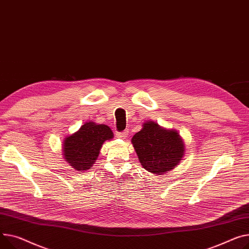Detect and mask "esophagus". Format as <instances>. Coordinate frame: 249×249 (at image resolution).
<instances>
[{"label":"esophagus","mask_w":249,"mask_h":249,"mask_svg":"<svg viewBox=\"0 0 249 249\" xmlns=\"http://www.w3.org/2000/svg\"><path fill=\"white\" fill-rule=\"evenodd\" d=\"M128 133H129L128 130H125V131H123V132H118V133H117V137L124 139V138H126V137L128 136Z\"/></svg>","instance_id":"obj_1"}]
</instances>
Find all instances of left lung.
Returning <instances> with one entry per match:
<instances>
[{"mask_svg":"<svg viewBox=\"0 0 249 249\" xmlns=\"http://www.w3.org/2000/svg\"><path fill=\"white\" fill-rule=\"evenodd\" d=\"M131 142L144 169L161 175L175 168L185 148L178 132L160 127L153 121H147Z\"/></svg>","mask_w":249,"mask_h":249,"instance_id":"left-lung-1","label":"left lung"}]
</instances>
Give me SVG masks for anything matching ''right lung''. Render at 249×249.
<instances>
[{"mask_svg":"<svg viewBox=\"0 0 249 249\" xmlns=\"http://www.w3.org/2000/svg\"><path fill=\"white\" fill-rule=\"evenodd\" d=\"M114 137L110 127L86 122L74 134L65 138L63 155L70 166L78 171L91 169L106 140Z\"/></svg>","mask_w":249,"mask_h":249,"instance_id":"add662e5","label":"right lung"}]
</instances>
